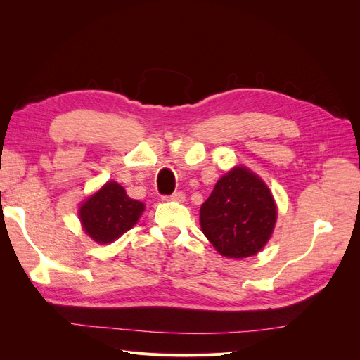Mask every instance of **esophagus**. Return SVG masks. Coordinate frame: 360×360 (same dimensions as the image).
<instances>
[{"instance_id": "esophagus-1", "label": "esophagus", "mask_w": 360, "mask_h": 360, "mask_svg": "<svg viewBox=\"0 0 360 360\" xmlns=\"http://www.w3.org/2000/svg\"><path fill=\"white\" fill-rule=\"evenodd\" d=\"M162 200H165V201H168V200H172V201H184V193L181 192V191H179V192H174L172 195H169V197H162Z\"/></svg>"}]
</instances>
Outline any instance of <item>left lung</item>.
I'll return each mask as SVG.
<instances>
[{"label":"left lung","mask_w":360,"mask_h":360,"mask_svg":"<svg viewBox=\"0 0 360 360\" xmlns=\"http://www.w3.org/2000/svg\"><path fill=\"white\" fill-rule=\"evenodd\" d=\"M204 236L228 258H246L263 249L276 222V205L254 172L237 167L217 180L201 205Z\"/></svg>","instance_id":"8db88e82"}]
</instances>
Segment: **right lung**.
Instances as JSON below:
<instances>
[{"instance_id":"obj_1","label":"right lung","mask_w":360,"mask_h":360,"mask_svg":"<svg viewBox=\"0 0 360 360\" xmlns=\"http://www.w3.org/2000/svg\"><path fill=\"white\" fill-rule=\"evenodd\" d=\"M143 212V202L129 198L123 186L110 181L81 205L79 219L93 240L111 243L129 231Z\"/></svg>"}]
</instances>
